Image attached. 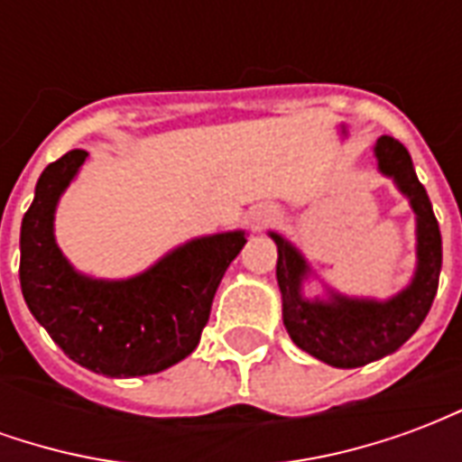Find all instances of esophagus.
I'll return each mask as SVG.
<instances>
[{
  "label": "esophagus",
  "instance_id": "1",
  "mask_svg": "<svg viewBox=\"0 0 462 462\" xmlns=\"http://www.w3.org/2000/svg\"><path fill=\"white\" fill-rule=\"evenodd\" d=\"M274 222H280V210H274V208H260L257 212H252L250 217L252 230H264V227H270Z\"/></svg>",
  "mask_w": 462,
  "mask_h": 462
}]
</instances>
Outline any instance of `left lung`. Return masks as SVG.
<instances>
[{
  "mask_svg": "<svg viewBox=\"0 0 462 462\" xmlns=\"http://www.w3.org/2000/svg\"><path fill=\"white\" fill-rule=\"evenodd\" d=\"M374 152L378 171L391 175L401 192L408 195L418 222L416 277L398 297L388 301H366L331 294L329 301L301 300V280L307 277L310 267L290 242L272 232V240L277 242L280 252L277 282L282 290L284 327L297 346L337 368L366 366L403 346L430 311L443 264V242L433 205L413 172V162L403 143L381 135Z\"/></svg>",
  "mask_w": 462,
  "mask_h": 462,
  "instance_id": "1",
  "label": "left lung"
}]
</instances>
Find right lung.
<instances>
[{
	"instance_id": "right-lung-1",
	"label": "right lung",
	"mask_w": 462,
	"mask_h": 462,
	"mask_svg": "<svg viewBox=\"0 0 462 462\" xmlns=\"http://www.w3.org/2000/svg\"><path fill=\"white\" fill-rule=\"evenodd\" d=\"M86 151L46 165L22 220V294L66 356L94 374L148 376L190 356L210 319L222 274L245 247V232L182 245L133 280L101 282L74 272L54 240V210Z\"/></svg>"
}]
</instances>
